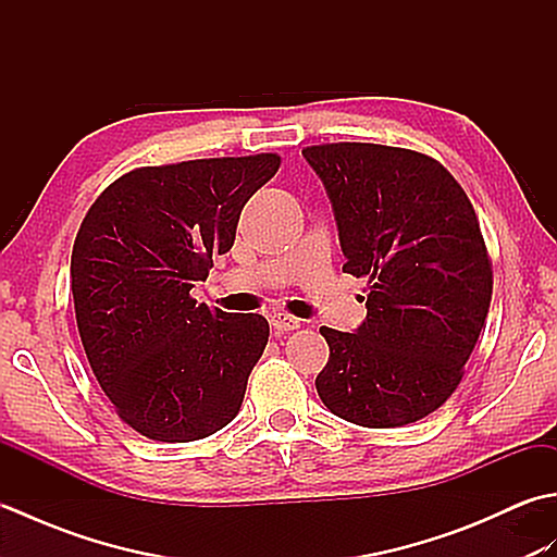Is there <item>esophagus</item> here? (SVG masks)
Wrapping results in <instances>:
<instances>
[{
    "label": "esophagus",
    "instance_id": "esophagus-1",
    "mask_svg": "<svg viewBox=\"0 0 557 557\" xmlns=\"http://www.w3.org/2000/svg\"><path fill=\"white\" fill-rule=\"evenodd\" d=\"M270 325L275 327L277 333H289V330H297L301 325V321H299V318L289 315V313H272Z\"/></svg>",
    "mask_w": 557,
    "mask_h": 557
}]
</instances>
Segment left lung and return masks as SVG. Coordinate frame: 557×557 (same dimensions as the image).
Returning <instances> with one entry per match:
<instances>
[{"label": "left lung", "mask_w": 557, "mask_h": 557, "mask_svg": "<svg viewBox=\"0 0 557 557\" xmlns=\"http://www.w3.org/2000/svg\"><path fill=\"white\" fill-rule=\"evenodd\" d=\"M304 158L333 200L342 270L369 280L357 333L321 327L318 395L366 429L421 421L455 393L486 325L493 263L474 206L419 150L321 144Z\"/></svg>", "instance_id": "obj_1"}]
</instances>
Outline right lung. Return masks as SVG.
Segmentation results:
<instances>
[{"mask_svg": "<svg viewBox=\"0 0 557 557\" xmlns=\"http://www.w3.org/2000/svg\"><path fill=\"white\" fill-rule=\"evenodd\" d=\"M280 162L258 152L136 168L81 222L71 294L83 349L120 419L150 441H200L239 413L270 325L198 304L191 289Z\"/></svg>", "mask_w": 557, "mask_h": 557, "instance_id": "add662e5", "label": "right lung"}]
</instances>
